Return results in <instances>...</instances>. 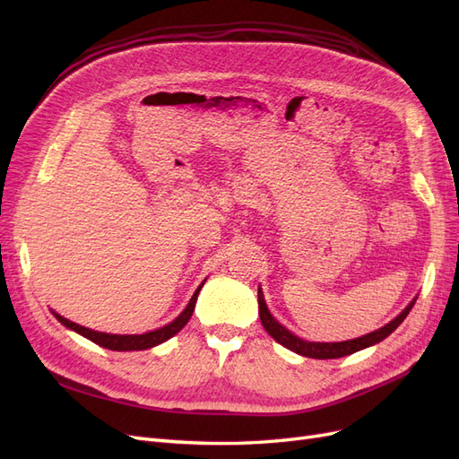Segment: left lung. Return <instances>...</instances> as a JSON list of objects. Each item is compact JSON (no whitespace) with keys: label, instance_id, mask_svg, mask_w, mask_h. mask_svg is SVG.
Returning <instances> with one entry per match:
<instances>
[{"label":"left lung","instance_id":"1","mask_svg":"<svg viewBox=\"0 0 459 459\" xmlns=\"http://www.w3.org/2000/svg\"><path fill=\"white\" fill-rule=\"evenodd\" d=\"M415 304V299L408 304V307L402 310L391 324H386L385 327L368 333L364 337H358L352 341H344V342H308V341H302L293 333L287 331L283 325H280L273 319V316L268 312L266 302H264V295L262 290L258 289V314H260V322L264 325V329L268 331V335H272V339H275L280 344H283L285 349L293 351L300 356H307V358H316V359H333V358H342V356H349L354 354L362 349H368L371 344H377L381 342L385 337L391 335V333L404 322L406 316L410 314L411 307Z\"/></svg>","mask_w":459,"mask_h":459}]
</instances>
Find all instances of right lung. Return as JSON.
<instances>
[{"mask_svg": "<svg viewBox=\"0 0 459 459\" xmlns=\"http://www.w3.org/2000/svg\"><path fill=\"white\" fill-rule=\"evenodd\" d=\"M199 290H201V287L195 290V295L191 297V300H189V304L186 307V310H184L182 314H179L172 324L164 325V327H160V329H155V331L143 333V335H108V333L91 331V329L82 327V325H78V324H74V322H68L66 317H63V316H59V314H55V312H53V314H55V317H57L65 327L80 333L82 337H86V339H90L91 342L103 346V349H108V351H145V349H152V346H157V344H160V342H164V341H169L170 337L176 335V333H178L179 329H184V325L191 319L193 310H195V302H197Z\"/></svg>", "mask_w": 459, "mask_h": 459, "instance_id": "1", "label": "right lung"}]
</instances>
